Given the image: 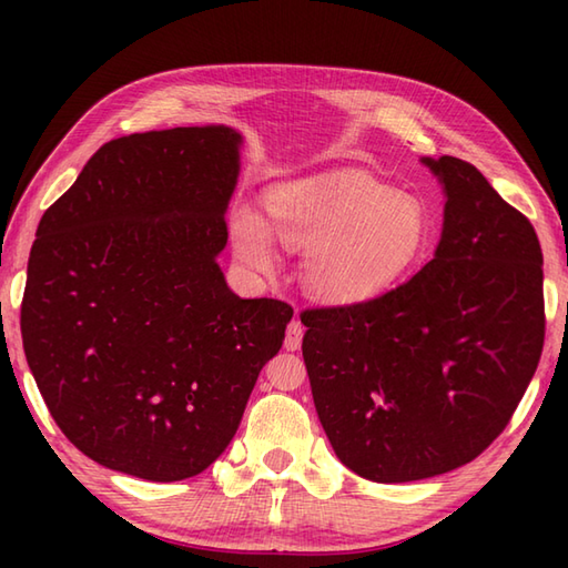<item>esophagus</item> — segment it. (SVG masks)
Instances as JSON below:
<instances>
[{
	"mask_svg": "<svg viewBox=\"0 0 568 568\" xmlns=\"http://www.w3.org/2000/svg\"><path fill=\"white\" fill-rule=\"evenodd\" d=\"M303 334H305V327L300 324V320H293L291 324H287V332H285V348H287V352H297L300 344H303Z\"/></svg>",
	"mask_w": 568,
	"mask_h": 568,
	"instance_id": "34e87169",
	"label": "esophagus"
}]
</instances>
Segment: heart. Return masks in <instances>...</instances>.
I'll return each instance as SVG.
<instances>
[{
  "mask_svg": "<svg viewBox=\"0 0 568 568\" xmlns=\"http://www.w3.org/2000/svg\"><path fill=\"white\" fill-rule=\"evenodd\" d=\"M271 226L248 204L232 214L236 256L256 271L275 265L273 234L305 248L303 283L329 305L371 303L403 281L432 244L425 202L366 175H334L275 187Z\"/></svg>",
  "mask_w": 568,
  "mask_h": 568,
  "instance_id": "1",
  "label": "heart"
}]
</instances>
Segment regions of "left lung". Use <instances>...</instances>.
Wrapping results in <instances>:
<instances>
[{"instance_id": "obj_1", "label": "left lung", "mask_w": 568, "mask_h": 568, "mask_svg": "<svg viewBox=\"0 0 568 568\" xmlns=\"http://www.w3.org/2000/svg\"><path fill=\"white\" fill-rule=\"evenodd\" d=\"M422 163L446 197L434 258L371 303L300 315L332 449L376 484L474 462L510 422L545 344L535 226L476 165Z\"/></svg>"}]
</instances>
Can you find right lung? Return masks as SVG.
<instances>
[{"label": "right lung", "instance_id": "add662e5", "mask_svg": "<svg viewBox=\"0 0 568 568\" xmlns=\"http://www.w3.org/2000/svg\"><path fill=\"white\" fill-rule=\"evenodd\" d=\"M241 143L224 124L114 139L41 216L23 352L55 425L119 474L171 484L214 464L293 320L216 263Z\"/></svg>", "mask_w": 568, "mask_h": 568}]
</instances>
